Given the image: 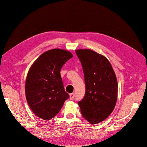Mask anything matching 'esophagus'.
<instances>
[{"label": "esophagus", "mask_w": 147, "mask_h": 147, "mask_svg": "<svg viewBox=\"0 0 147 147\" xmlns=\"http://www.w3.org/2000/svg\"><path fill=\"white\" fill-rule=\"evenodd\" d=\"M74 93H71V94H70V99L71 100H73V99H74Z\"/></svg>", "instance_id": "obj_1"}]
</instances>
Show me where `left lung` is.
<instances>
[{
    "label": "left lung",
    "mask_w": 147,
    "mask_h": 147,
    "mask_svg": "<svg viewBox=\"0 0 147 147\" xmlns=\"http://www.w3.org/2000/svg\"><path fill=\"white\" fill-rule=\"evenodd\" d=\"M84 74L85 95L78 102L82 116L91 124L106 119L113 111L117 81L109 60L90 49L76 51Z\"/></svg>",
    "instance_id": "left-lung-1"
}]
</instances>
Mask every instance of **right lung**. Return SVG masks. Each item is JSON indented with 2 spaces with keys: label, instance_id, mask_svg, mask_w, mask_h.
Segmentation results:
<instances>
[{
  "label": "right lung",
  "instance_id": "right-lung-1",
  "mask_svg": "<svg viewBox=\"0 0 147 147\" xmlns=\"http://www.w3.org/2000/svg\"><path fill=\"white\" fill-rule=\"evenodd\" d=\"M73 55L60 49L42 54L27 74L26 96L34 113L45 120L55 117L69 95L65 91L60 70Z\"/></svg>",
  "mask_w": 147,
  "mask_h": 147
}]
</instances>
